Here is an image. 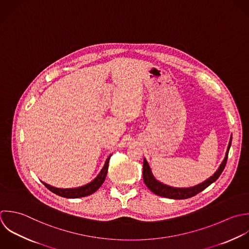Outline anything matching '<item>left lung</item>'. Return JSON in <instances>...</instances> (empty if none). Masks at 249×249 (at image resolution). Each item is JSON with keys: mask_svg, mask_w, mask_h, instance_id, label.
I'll return each mask as SVG.
<instances>
[{"mask_svg": "<svg viewBox=\"0 0 249 249\" xmlns=\"http://www.w3.org/2000/svg\"><path fill=\"white\" fill-rule=\"evenodd\" d=\"M231 143H232V136L230 138V142H229V144L227 147L225 158L222 161V163L220 164L217 171L213 174V176H212L210 178L206 179L205 181H203L202 183H200L198 185H195L192 187H187V188H178V187H172V186H169L167 184L160 182L159 180H157L154 178V176L151 172V169L149 167V164L145 158L143 160V171H142L143 181H144L145 185L148 187V189L158 196L169 198V199H175V200H182V199L191 198V197L197 195L198 193L202 192L203 190H205L207 187H209L212 183H213L220 177V175L222 174V172L226 166V163H227L228 153H229V149L231 147Z\"/></svg>", "mask_w": 249, "mask_h": 249, "instance_id": "8db88e82", "label": "left lung"}]
</instances>
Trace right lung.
<instances>
[{
	"instance_id": "right-lung-1",
	"label": "right lung",
	"mask_w": 249,
	"mask_h": 249,
	"mask_svg": "<svg viewBox=\"0 0 249 249\" xmlns=\"http://www.w3.org/2000/svg\"><path fill=\"white\" fill-rule=\"evenodd\" d=\"M109 155L107 157V159L106 160V163L103 167V169L101 170V172L99 173V175L89 183L82 185L80 187H76V188H56L54 186H51L47 183H44V186L49 189L51 192H53L54 194L64 197V198H70V199H75V198H81V197H86L89 196L91 194H93L94 192H96L104 183L107 174V170H108V162L110 159Z\"/></svg>"
}]
</instances>
